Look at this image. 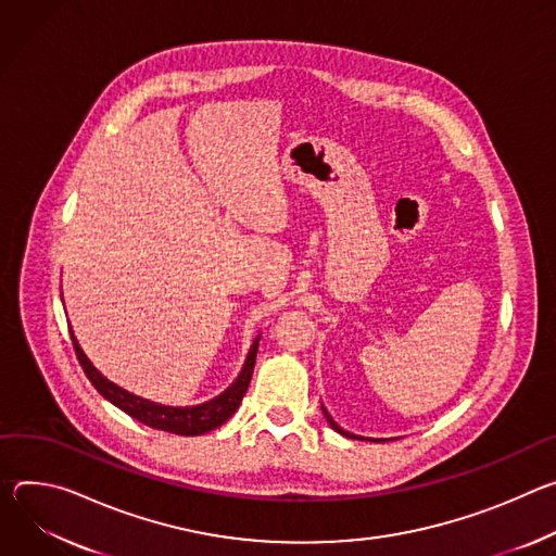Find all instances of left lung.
Returning <instances> with one entry per match:
<instances>
[{
	"instance_id": "obj_1",
	"label": "left lung",
	"mask_w": 556,
	"mask_h": 556,
	"mask_svg": "<svg viewBox=\"0 0 556 556\" xmlns=\"http://www.w3.org/2000/svg\"><path fill=\"white\" fill-rule=\"evenodd\" d=\"M323 413H325V417H327V421L331 424V428H333V430H338V433H342V435H346V438H353L351 433H346V430H342V428H340V426H338V424L331 419V415L327 413V408H325V406H323Z\"/></svg>"
}]
</instances>
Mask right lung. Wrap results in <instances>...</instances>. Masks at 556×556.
Masks as SVG:
<instances>
[{
	"mask_svg": "<svg viewBox=\"0 0 556 556\" xmlns=\"http://www.w3.org/2000/svg\"><path fill=\"white\" fill-rule=\"evenodd\" d=\"M73 344H75V353L77 359L84 368V374L88 376V380L92 382V387L105 397L110 400L114 406H118L121 410H126L130 417L143 421L146 426L159 428V430H167V433L174 435H185V438H192V435H203L210 433V430L218 428L220 424H225L236 408L240 406L247 387L252 382V374H254V364H256V353H258V340L261 336L254 340L250 355H247V362L242 366V371L238 376V380L218 397L201 404V406H185V408H174V406H161L148 400H141L128 391L118 389L116 384L108 382L97 368L90 364V359L86 357V353L81 351V346L77 344L73 331H71Z\"/></svg>",
	"mask_w": 556,
	"mask_h": 556,
	"instance_id": "obj_1",
	"label": "right lung"
}]
</instances>
